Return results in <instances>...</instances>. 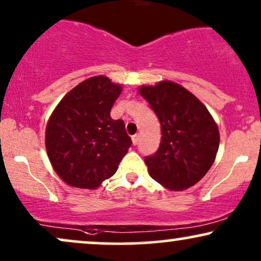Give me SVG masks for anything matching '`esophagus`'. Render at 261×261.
Wrapping results in <instances>:
<instances>
[{"instance_id":"esophagus-1","label":"esophagus","mask_w":261,"mask_h":261,"mask_svg":"<svg viewBox=\"0 0 261 261\" xmlns=\"http://www.w3.org/2000/svg\"><path fill=\"white\" fill-rule=\"evenodd\" d=\"M138 140H140L138 135H134V136H133V144H134V146H136V144L138 143Z\"/></svg>"}]
</instances>
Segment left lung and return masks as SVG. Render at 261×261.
I'll use <instances>...</instances> for the list:
<instances>
[{
    "mask_svg": "<svg viewBox=\"0 0 261 261\" xmlns=\"http://www.w3.org/2000/svg\"><path fill=\"white\" fill-rule=\"evenodd\" d=\"M161 125L159 149L144 158L150 177L170 190L193 187L211 169L219 147L212 115L191 92L173 82L141 87Z\"/></svg>",
    "mask_w": 261,
    "mask_h": 261,
    "instance_id": "left-lung-1",
    "label": "left lung"
}]
</instances>
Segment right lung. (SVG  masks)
<instances>
[{"instance_id":"1","label":"right lung","mask_w":261,"mask_h":261,"mask_svg":"<svg viewBox=\"0 0 261 261\" xmlns=\"http://www.w3.org/2000/svg\"><path fill=\"white\" fill-rule=\"evenodd\" d=\"M121 91L103 75L72 89L53 112L45 131L49 160L66 183L95 189L117 172L133 144L111 110Z\"/></svg>"}]
</instances>
